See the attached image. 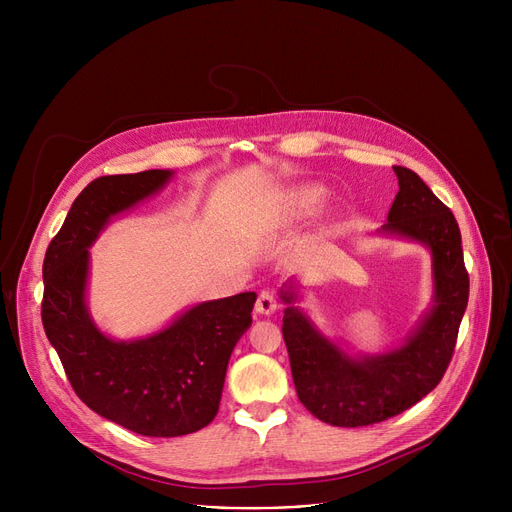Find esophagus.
<instances>
[{"mask_svg":"<svg viewBox=\"0 0 512 512\" xmlns=\"http://www.w3.org/2000/svg\"><path fill=\"white\" fill-rule=\"evenodd\" d=\"M277 308H279L277 300H275L271 291H261L257 302H255V312L261 314V316H271V314H275Z\"/></svg>","mask_w":512,"mask_h":512,"instance_id":"1","label":"esophagus"}]
</instances>
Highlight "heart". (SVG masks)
Masks as SVG:
<instances>
[{"label":"heart","mask_w":512,"mask_h":512,"mask_svg":"<svg viewBox=\"0 0 512 512\" xmlns=\"http://www.w3.org/2000/svg\"><path fill=\"white\" fill-rule=\"evenodd\" d=\"M324 200V192L318 186H302L291 190L287 196V210L291 216L314 214Z\"/></svg>","instance_id":"1"}]
</instances>
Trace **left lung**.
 <instances>
[{
  "instance_id": "1",
  "label": "left lung",
  "mask_w": 512,
  "mask_h": 512,
  "mask_svg": "<svg viewBox=\"0 0 512 512\" xmlns=\"http://www.w3.org/2000/svg\"><path fill=\"white\" fill-rule=\"evenodd\" d=\"M399 192L381 237L417 243L431 257V304L399 346L377 354L354 352L324 334L300 306L302 283L279 289L283 340L291 377L304 407L324 423L360 427L385 421L442 381L468 306L462 237L452 210L411 170L395 166Z\"/></svg>"
}]
</instances>
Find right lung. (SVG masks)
Returning <instances> with one entry per match:
<instances>
[{
	"mask_svg": "<svg viewBox=\"0 0 512 512\" xmlns=\"http://www.w3.org/2000/svg\"><path fill=\"white\" fill-rule=\"evenodd\" d=\"M174 174L93 180L72 202L42 265V324L72 389L101 417L150 437L194 433L214 419L229 358L257 300L255 291H245L198 302L160 330L129 340L109 336L93 320L89 249L115 216L162 192Z\"/></svg>",
	"mask_w": 512,
	"mask_h": 512,
	"instance_id": "obj_1",
	"label": "right lung"
}]
</instances>
